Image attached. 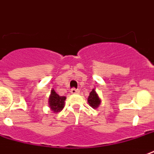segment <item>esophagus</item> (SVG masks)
Segmentation results:
<instances>
[{
    "instance_id": "1",
    "label": "esophagus",
    "mask_w": 154,
    "mask_h": 154,
    "mask_svg": "<svg viewBox=\"0 0 154 154\" xmlns=\"http://www.w3.org/2000/svg\"><path fill=\"white\" fill-rule=\"evenodd\" d=\"M78 92H79L78 89H76V88H71V90H70V93H71V94H77Z\"/></svg>"
}]
</instances>
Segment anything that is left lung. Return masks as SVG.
I'll return each mask as SVG.
<instances>
[{
  "label": "left lung",
  "mask_w": 154,
  "mask_h": 154,
  "mask_svg": "<svg viewBox=\"0 0 154 154\" xmlns=\"http://www.w3.org/2000/svg\"><path fill=\"white\" fill-rule=\"evenodd\" d=\"M88 103L89 104V106H92L93 108H97L101 103V99L98 97V95L96 93L95 89H93L91 91L89 96L88 97Z\"/></svg>",
  "instance_id": "8db88e82"
}]
</instances>
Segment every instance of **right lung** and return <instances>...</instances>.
Returning a JSON list of instances; mask_svg holds the SVG:
<instances>
[{"label": "right lung", "mask_w": 154, "mask_h": 154, "mask_svg": "<svg viewBox=\"0 0 154 154\" xmlns=\"http://www.w3.org/2000/svg\"><path fill=\"white\" fill-rule=\"evenodd\" d=\"M66 97L63 96H59L58 94L55 92L54 89L51 91V95L49 97L48 103L51 111L53 112H59L63 109L64 105H65V100Z\"/></svg>", "instance_id": "1"}]
</instances>
